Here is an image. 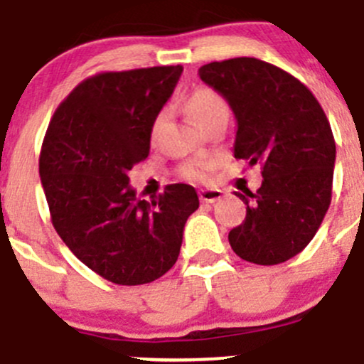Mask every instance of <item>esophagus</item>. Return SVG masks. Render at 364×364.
I'll return each mask as SVG.
<instances>
[{
	"mask_svg": "<svg viewBox=\"0 0 364 364\" xmlns=\"http://www.w3.org/2000/svg\"><path fill=\"white\" fill-rule=\"evenodd\" d=\"M223 192L220 188H203L199 192V199L205 204H215L218 200H222Z\"/></svg>",
	"mask_w": 364,
	"mask_h": 364,
	"instance_id": "34e87169",
	"label": "esophagus"
}]
</instances>
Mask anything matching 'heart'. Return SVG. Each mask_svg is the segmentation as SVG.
<instances>
[{
    "instance_id": "obj_1",
    "label": "heart",
    "mask_w": 364,
    "mask_h": 364,
    "mask_svg": "<svg viewBox=\"0 0 364 364\" xmlns=\"http://www.w3.org/2000/svg\"><path fill=\"white\" fill-rule=\"evenodd\" d=\"M183 107L188 112V116L192 117L193 123L197 127H203L205 121H209L211 117L218 116V114H227L229 112V107H227V102L218 91L211 90L208 86H199L193 91H190L188 97L183 102ZM165 114L160 112L159 116L153 119L151 124V137L155 139L159 135L161 123H164ZM211 161L209 160H196L188 161L181 167V176L186 179H192V181H197V179H203L205 172L211 168Z\"/></svg>"
}]
</instances>
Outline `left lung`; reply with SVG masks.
I'll return each mask as SVG.
<instances>
[{
    "mask_svg": "<svg viewBox=\"0 0 364 364\" xmlns=\"http://www.w3.org/2000/svg\"><path fill=\"white\" fill-rule=\"evenodd\" d=\"M200 79L236 116L234 156L260 164L262 185L247 196L243 223L229 232L232 250L274 266L304 250L331 204L336 146L321 104L294 75L257 58L213 61Z\"/></svg>",
    "mask_w": 364,
    "mask_h": 364,
    "instance_id": "1",
    "label": "left lung"
}]
</instances>
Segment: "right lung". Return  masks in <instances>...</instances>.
Wrapping results in <instances>:
<instances>
[{"instance_id": "right-lung-1", "label": "right lung", "mask_w": 364, "mask_h": 364, "mask_svg": "<svg viewBox=\"0 0 364 364\" xmlns=\"http://www.w3.org/2000/svg\"><path fill=\"white\" fill-rule=\"evenodd\" d=\"M183 67L102 72L73 87L50 117L40 178L50 220L73 255L105 280L142 285L176 264L193 186H165L156 203L135 196L128 171L149 155L153 119Z\"/></svg>"}]
</instances>
